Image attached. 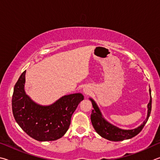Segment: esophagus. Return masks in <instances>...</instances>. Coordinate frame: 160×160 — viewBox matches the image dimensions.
Masks as SVG:
<instances>
[{"mask_svg": "<svg viewBox=\"0 0 160 160\" xmlns=\"http://www.w3.org/2000/svg\"><path fill=\"white\" fill-rule=\"evenodd\" d=\"M83 93H84L85 94H88L89 93V89H88V88H84L83 89Z\"/></svg>", "mask_w": 160, "mask_h": 160, "instance_id": "34e87169", "label": "esophagus"}]
</instances>
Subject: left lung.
I'll list each match as a JSON object with an SVG mask.
<instances>
[{
  "label": "left lung",
  "mask_w": 160,
  "mask_h": 160,
  "mask_svg": "<svg viewBox=\"0 0 160 160\" xmlns=\"http://www.w3.org/2000/svg\"><path fill=\"white\" fill-rule=\"evenodd\" d=\"M150 93V102L148 104V113L147 117L145 121L142 123L136 128L133 129H122L119 127H116L111 123L107 121L103 117L102 114L100 111V108L98 106L96 101L91 98H89L93 105V110H92V113L91 115V120L93 124V127L95 128L96 132L99 135L105 139L112 141H122L124 140L130 139L133 137L141 132L142 128L146 124L148 118H149L150 114L151 112V109H152V98H151V90L149 89Z\"/></svg>",
  "instance_id": "8db88e82"
}]
</instances>
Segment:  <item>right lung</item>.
Segmentation results:
<instances>
[{"instance_id":"1","label":"right lung","mask_w":160,"mask_h":160,"mask_svg":"<svg viewBox=\"0 0 160 160\" xmlns=\"http://www.w3.org/2000/svg\"><path fill=\"white\" fill-rule=\"evenodd\" d=\"M25 74L22 73L14 88L13 116L25 133L38 141H55L68 130L73 113L84 98L82 93L62 96L49 105L33 101L25 92Z\"/></svg>"}]
</instances>
